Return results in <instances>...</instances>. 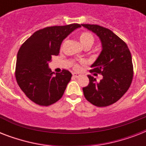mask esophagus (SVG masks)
<instances>
[{
	"instance_id": "34e87169",
	"label": "esophagus",
	"mask_w": 146,
	"mask_h": 146,
	"mask_svg": "<svg viewBox=\"0 0 146 146\" xmlns=\"http://www.w3.org/2000/svg\"><path fill=\"white\" fill-rule=\"evenodd\" d=\"M73 76L75 78H78L80 76V73H73Z\"/></svg>"
}]
</instances>
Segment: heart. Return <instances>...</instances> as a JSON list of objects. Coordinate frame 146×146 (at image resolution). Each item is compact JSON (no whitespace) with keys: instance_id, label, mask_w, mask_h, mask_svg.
<instances>
[{"instance_id":"b5f03b06","label":"heart","mask_w":146,"mask_h":146,"mask_svg":"<svg viewBox=\"0 0 146 146\" xmlns=\"http://www.w3.org/2000/svg\"><path fill=\"white\" fill-rule=\"evenodd\" d=\"M79 38H80V44H82V46L84 48H90L93 45L94 42H95V38H94L93 35H92L90 33H89V32H83V33H81ZM75 67L77 68V65H75Z\"/></svg>"}]
</instances>
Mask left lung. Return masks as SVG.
<instances>
[{
  "label": "left lung",
  "mask_w": 146,
  "mask_h": 146,
  "mask_svg": "<svg viewBox=\"0 0 146 146\" xmlns=\"http://www.w3.org/2000/svg\"><path fill=\"white\" fill-rule=\"evenodd\" d=\"M82 26L95 33L101 41L102 51L91 65L90 71L103 76L97 82L96 78L88 76L89 84L82 88L84 96L96 106H108L117 102L130 86L133 76L131 54L127 44L108 29L90 24Z\"/></svg>",
  "instance_id": "left-lung-1"
}]
</instances>
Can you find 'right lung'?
Listing matches in <instances>:
<instances>
[{
	"label": "right lung",
	"instance_id": "1",
	"mask_svg": "<svg viewBox=\"0 0 146 146\" xmlns=\"http://www.w3.org/2000/svg\"><path fill=\"white\" fill-rule=\"evenodd\" d=\"M80 24L50 26L33 33L20 47L17 57L16 79L26 96L35 104L48 106L60 99L72 73L50 71L49 63L59 54L60 44Z\"/></svg>",
	"mask_w": 146,
	"mask_h": 146
}]
</instances>
